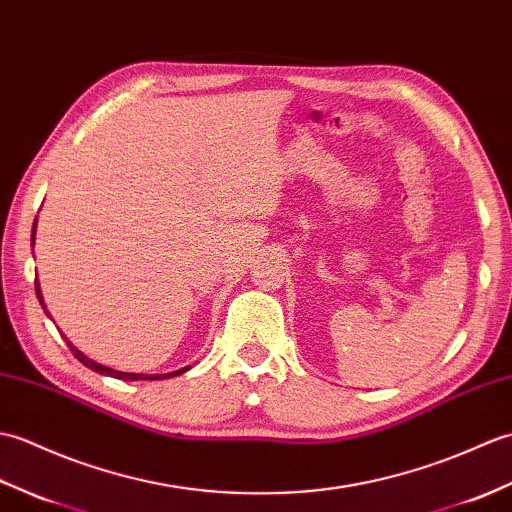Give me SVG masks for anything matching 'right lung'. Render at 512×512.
<instances>
[{
	"label": "right lung",
	"instance_id": "obj_1",
	"mask_svg": "<svg viewBox=\"0 0 512 512\" xmlns=\"http://www.w3.org/2000/svg\"><path fill=\"white\" fill-rule=\"evenodd\" d=\"M34 227H37V223H34ZM32 245H34V230H32ZM34 291H37V298H39V302H41V306L45 309V304H43V295H41V287H39V280L34 282ZM48 313V311H45ZM50 315V313H48ZM67 339V337H65ZM67 346H70V350L74 352V357L83 363V366H87V368H92L94 372H98V374H107V377H113V379H122V381H140V379H149V381H153V379H168V377H177V374H184L186 370H190V368H181V370H175V372H166V374H135V372H118V370H111V368H107V366H100V363H96V361H92L89 357H85L81 350L78 348H74L70 342H67Z\"/></svg>",
	"mask_w": 512,
	"mask_h": 512
}]
</instances>
